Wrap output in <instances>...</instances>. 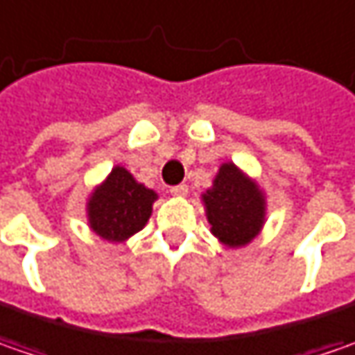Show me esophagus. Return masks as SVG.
Listing matches in <instances>:
<instances>
[{
    "label": "esophagus",
    "mask_w": 355,
    "mask_h": 355,
    "mask_svg": "<svg viewBox=\"0 0 355 355\" xmlns=\"http://www.w3.org/2000/svg\"><path fill=\"white\" fill-rule=\"evenodd\" d=\"M171 194H173V196H187V194H189V187H187V184L171 187Z\"/></svg>",
    "instance_id": "esophagus-1"
}]
</instances>
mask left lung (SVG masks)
<instances>
[{"label":"left lung","instance_id":"1","mask_svg":"<svg viewBox=\"0 0 355 355\" xmlns=\"http://www.w3.org/2000/svg\"><path fill=\"white\" fill-rule=\"evenodd\" d=\"M210 232L228 248H240L260 234L266 220V196L254 178L234 162H223L212 187L202 194Z\"/></svg>","mask_w":355,"mask_h":355}]
</instances>
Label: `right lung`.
<instances>
[{
  "mask_svg": "<svg viewBox=\"0 0 355 355\" xmlns=\"http://www.w3.org/2000/svg\"><path fill=\"white\" fill-rule=\"evenodd\" d=\"M159 196L137 182L125 166H113L87 200L89 228L109 242H125L148 223Z\"/></svg>",
  "mask_w": 355,
  "mask_h": 355,
  "instance_id": "right-lung-1",
  "label": "right lung"
}]
</instances>
